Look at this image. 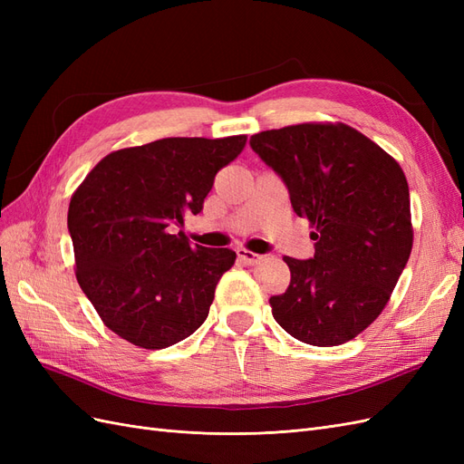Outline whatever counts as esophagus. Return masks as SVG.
Instances as JSON below:
<instances>
[{"label": "esophagus", "mask_w": 464, "mask_h": 464, "mask_svg": "<svg viewBox=\"0 0 464 464\" xmlns=\"http://www.w3.org/2000/svg\"><path fill=\"white\" fill-rule=\"evenodd\" d=\"M236 256H237V261L246 263V265H254V263H257L261 259V256L254 254V251H249L246 247H237L236 249Z\"/></svg>", "instance_id": "obj_1"}]
</instances>
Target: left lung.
<instances>
[{
  "mask_svg": "<svg viewBox=\"0 0 464 464\" xmlns=\"http://www.w3.org/2000/svg\"><path fill=\"white\" fill-rule=\"evenodd\" d=\"M283 178L294 213L315 232L314 259L285 257L290 285L269 300L294 339L353 341L383 312L412 251L409 184L399 162L341 121H307L251 135Z\"/></svg>",
  "mask_w": 464,
  "mask_h": 464,
  "instance_id": "1",
  "label": "left lung"
}]
</instances>
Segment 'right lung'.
<instances>
[{"label": "right lung", "instance_id": "right-lung-1", "mask_svg": "<svg viewBox=\"0 0 464 464\" xmlns=\"http://www.w3.org/2000/svg\"><path fill=\"white\" fill-rule=\"evenodd\" d=\"M246 135L166 137L106 154L69 201L75 276L104 325L159 350L198 331L232 249L189 246L172 224L198 215Z\"/></svg>", "mask_w": 464, "mask_h": 464}]
</instances>
